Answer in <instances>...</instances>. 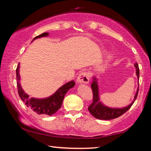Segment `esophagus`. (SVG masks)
I'll use <instances>...</instances> for the list:
<instances>
[{
    "mask_svg": "<svg viewBox=\"0 0 151 151\" xmlns=\"http://www.w3.org/2000/svg\"><path fill=\"white\" fill-rule=\"evenodd\" d=\"M77 82L78 83L87 84L89 82V76L87 73L83 72L78 75L77 78Z\"/></svg>",
    "mask_w": 151,
    "mask_h": 151,
    "instance_id": "obj_1",
    "label": "esophagus"
}]
</instances>
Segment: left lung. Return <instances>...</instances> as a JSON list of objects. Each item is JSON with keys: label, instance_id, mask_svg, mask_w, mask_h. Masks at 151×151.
Wrapping results in <instances>:
<instances>
[{"label": "left lung", "instance_id": "left-lung-1", "mask_svg": "<svg viewBox=\"0 0 151 151\" xmlns=\"http://www.w3.org/2000/svg\"><path fill=\"white\" fill-rule=\"evenodd\" d=\"M134 66L137 70V76L138 78H139V65L137 63L134 64ZM91 88L93 91V102L91 104V105L88 106V110L91 114L96 119L101 120H111L116 119L117 117L121 116L122 114L125 113L128 110H129L133 104L134 102L136 100L138 93H139V88L137 89V93L134 96V101L132 102L131 104H130L129 106L122 109H112L109 108L106 106L103 105L101 102H99V87L97 85L96 79L94 77L93 81L91 84Z\"/></svg>", "mask_w": 151, "mask_h": 151}]
</instances>
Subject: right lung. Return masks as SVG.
Instances as JSON below:
<instances>
[{"mask_svg":"<svg viewBox=\"0 0 151 151\" xmlns=\"http://www.w3.org/2000/svg\"><path fill=\"white\" fill-rule=\"evenodd\" d=\"M48 35V34L47 32H44L36 37L34 40L38 39V38L47 37ZM16 73L18 93H19L20 98L24 102V103H25L27 107L32 109L33 111L35 112L38 114H44V115L51 116L53 114H55L62 106L64 97H65V95L67 93V91L70 88L74 87L75 85V82H74V81L68 82V83H66L63 86H61L60 88H58L54 94H52V96L48 97L47 99H30L29 96L25 93L24 91L22 90L19 83V63L16 69Z\"/></svg>","mask_w":151,"mask_h":151,"instance_id":"obj_1","label":"right lung"}]
</instances>
